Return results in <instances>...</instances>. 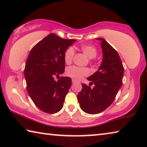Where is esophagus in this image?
<instances>
[{
  "label": "esophagus",
  "mask_w": 147,
  "mask_h": 147,
  "mask_svg": "<svg viewBox=\"0 0 147 147\" xmlns=\"http://www.w3.org/2000/svg\"><path fill=\"white\" fill-rule=\"evenodd\" d=\"M76 82V80H74V79H72V83H73V84H74V83H75Z\"/></svg>",
  "instance_id": "1"
}]
</instances>
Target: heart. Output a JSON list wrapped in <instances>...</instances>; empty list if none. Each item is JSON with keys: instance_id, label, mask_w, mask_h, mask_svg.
Returning <instances> with one entry per match:
<instances>
[{"instance_id": "heart-1", "label": "heart", "mask_w": 147, "mask_h": 147, "mask_svg": "<svg viewBox=\"0 0 147 147\" xmlns=\"http://www.w3.org/2000/svg\"><path fill=\"white\" fill-rule=\"evenodd\" d=\"M81 49L89 58H94L97 54V49L93 46L89 45V44H83L81 46ZM74 55H75V50L74 48H67L63 54V59H64L65 63L67 64L71 63L73 60ZM65 74L69 77L75 79V80H80L84 76H88L89 74V71L86 67L71 65V66L67 67L65 70Z\"/></svg>"}]
</instances>
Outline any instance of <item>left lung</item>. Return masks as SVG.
<instances>
[{
  "mask_svg": "<svg viewBox=\"0 0 147 147\" xmlns=\"http://www.w3.org/2000/svg\"><path fill=\"white\" fill-rule=\"evenodd\" d=\"M103 61L99 69L87 80L91 81L89 86L82 84V89L78 95L80 106L89 114L99 113L111 105L122 86L124 67L118 53L101 38ZM95 85L93 88L90 86Z\"/></svg>",
  "mask_w": 147,
  "mask_h": 147,
  "instance_id": "obj_1",
  "label": "left lung"
}]
</instances>
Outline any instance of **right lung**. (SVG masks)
Returning <instances> with one entry per match:
<instances>
[{
	"instance_id": "add662e5",
	"label": "right lung",
	"mask_w": 147,
	"mask_h": 147,
	"mask_svg": "<svg viewBox=\"0 0 147 147\" xmlns=\"http://www.w3.org/2000/svg\"><path fill=\"white\" fill-rule=\"evenodd\" d=\"M76 40L63 39L50 34L30 52L24 68L28 93L34 103L42 111L56 113L63 107L71 86V79L59 77L64 72L63 54Z\"/></svg>"
}]
</instances>
